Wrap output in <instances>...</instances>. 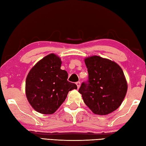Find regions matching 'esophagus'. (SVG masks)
I'll use <instances>...</instances> for the list:
<instances>
[{
	"instance_id": "1",
	"label": "esophagus",
	"mask_w": 146,
	"mask_h": 146,
	"mask_svg": "<svg viewBox=\"0 0 146 146\" xmlns=\"http://www.w3.org/2000/svg\"><path fill=\"white\" fill-rule=\"evenodd\" d=\"M76 84L77 85V87H78V88H79L80 87V85H81V83H80V82H77L76 83Z\"/></svg>"
}]
</instances>
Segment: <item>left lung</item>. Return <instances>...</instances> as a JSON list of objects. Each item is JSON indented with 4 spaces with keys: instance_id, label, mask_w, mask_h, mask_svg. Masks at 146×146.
<instances>
[{
    "instance_id": "8db88e82",
    "label": "left lung",
    "mask_w": 146,
    "mask_h": 146,
    "mask_svg": "<svg viewBox=\"0 0 146 146\" xmlns=\"http://www.w3.org/2000/svg\"><path fill=\"white\" fill-rule=\"evenodd\" d=\"M85 63L88 80L79 89L85 104L93 112L107 115L117 109L124 99L127 83L123 71L115 62L94 56Z\"/></svg>"
}]
</instances>
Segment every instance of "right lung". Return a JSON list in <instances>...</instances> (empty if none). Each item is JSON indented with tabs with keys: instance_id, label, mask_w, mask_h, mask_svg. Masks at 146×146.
Wrapping results in <instances>:
<instances>
[{
	"instance_id": "add662e5",
	"label": "right lung",
	"mask_w": 146,
	"mask_h": 146,
	"mask_svg": "<svg viewBox=\"0 0 146 146\" xmlns=\"http://www.w3.org/2000/svg\"><path fill=\"white\" fill-rule=\"evenodd\" d=\"M60 58L50 54L38 62L27 75L26 94L36 111L43 114L55 112L66 99L68 92L76 89L68 82V73L61 69Z\"/></svg>"
}]
</instances>
